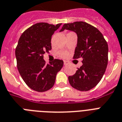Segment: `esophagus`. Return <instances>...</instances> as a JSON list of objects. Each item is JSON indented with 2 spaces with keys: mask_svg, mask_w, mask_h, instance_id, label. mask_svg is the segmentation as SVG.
<instances>
[{
  "mask_svg": "<svg viewBox=\"0 0 122 122\" xmlns=\"http://www.w3.org/2000/svg\"><path fill=\"white\" fill-rule=\"evenodd\" d=\"M68 64V62L66 61H64V65H67Z\"/></svg>",
  "mask_w": 122,
  "mask_h": 122,
  "instance_id": "34e87169",
  "label": "esophagus"
}]
</instances>
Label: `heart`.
I'll return each instance as SVG.
<instances>
[{
  "instance_id": "heart-1",
  "label": "heart",
  "mask_w": 122,
  "mask_h": 122,
  "mask_svg": "<svg viewBox=\"0 0 122 122\" xmlns=\"http://www.w3.org/2000/svg\"><path fill=\"white\" fill-rule=\"evenodd\" d=\"M58 55H59V56H60V57H63V58H66V57H68V52H67L64 51H62L59 52Z\"/></svg>"
}]
</instances>
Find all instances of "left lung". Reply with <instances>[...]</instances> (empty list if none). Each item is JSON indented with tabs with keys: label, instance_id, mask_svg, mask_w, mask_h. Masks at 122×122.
Here are the masks:
<instances>
[{
	"label": "left lung",
	"instance_id": "8db88e82",
	"mask_svg": "<svg viewBox=\"0 0 122 122\" xmlns=\"http://www.w3.org/2000/svg\"><path fill=\"white\" fill-rule=\"evenodd\" d=\"M65 29L77 34L78 41L73 59L82 57L83 65L72 76H68L70 84L80 91H88L101 80L108 65V46L102 34L96 28L83 21L65 23Z\"/></svg>",
	"mask_w": 122,
	"mask_h": 122
}]
</instances>
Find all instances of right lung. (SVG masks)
I'll list each match as a JSON object with an SVG mask.
<instances>
[{
	"instance_id": "add662e5",
	"label": "right lung",
	"mask_w": 122,
	"mask_h": 122,
	"mask_svg": "<svg viewBox=\"0 0 122 122\" xmlns=\"http://www.w3.org/2000/svg\"><path fill=\"white\" fill-rule=\"evenodd\" d=\"M61 25L38 23L26 30L18 41L15 51L18 70L33 91L43 92L51 89L63 67L61 59H55L49 64L44 60V54L52 49V35Z\"/></svg>"
}]
</instances>
